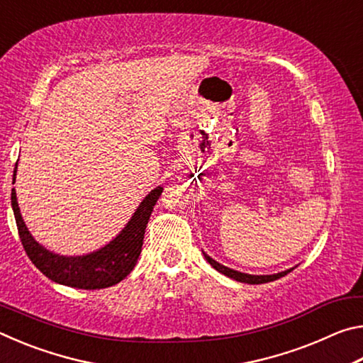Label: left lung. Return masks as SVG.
<instances>
[{
	"label": "left lung",
	"instance_id": "obj_1",
	"mask_svg": "<svg viewBox=\"0 0 363 363\" xmlns=\"http://www.w3.org/2000/svg\"><path fill=\"white\" fill-rule=\"evenodd\" d=\"M203 256H205V259L210 262L214 269L218 270V272L224 274V275H227V277H230V279L237 280V281H242V284H250V285H259V284H267V281H274V280H277L280 277H285L288 272H291V270L294 269V267H291V269L284 270V272L270 274V275H251V274L238 272V270H233L230 267L223 266V264H219L218 261H214L211 256H208L205 251H203Z\"/></svg>",
	"mask_w": 363,
	"mask_h": 363
}]
</instances>
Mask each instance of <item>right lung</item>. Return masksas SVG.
Here are the masks:
<instances>
[{
	"label": "right lung",
	"mask_w": 363,
	"mask_h": 363,
	"mask_svg": "<svg viewBox=\"0 0 363 363\" xmlns=\"http://www.w3.org/2000/svg\"><path fill=\"white\" fill-rule=\"evenodd\" d=\"M16 173L17 163L14 174H12V184L16 182ZM162 192V186L150 190L149 195H145V199L140 201L128 224L123 227L113 240H110L93 253L79 256L57 255L35 240L28 227L23 223L21 208L17 203L16 189H12L11 192V205L12 211H14L17 229H19L21 242L36 269H40L48 279L56 281V284L82 288V290H99V288L118 284L128 277L136 266L140 250H143L147 223H149L153 206H155Z\"/></svg>",
	"instance_id": "obj_1"
}]
</instances>
